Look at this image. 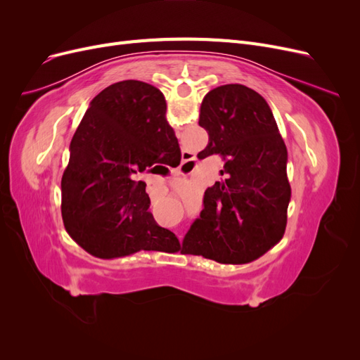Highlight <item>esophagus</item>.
<instances>
[{
	"instance_id": "34e87169",
	"label": "esophagus",
	"mask_w": 360,
	"mask_h": 360,
	"mask_svg": "<svg viewBox=\"0 0 360 360\" xmlns=\"http://www.w3.org/2000/svg\"><path fill=\"white\" fill-rule=\"evenodd\" d=\"M191 167H192V159H184L183 162H181V167H180V169L177 171V174H181V176H186V174H189L191 172ZM179 238H181V236H179Z\"/></svg>"
}]
</instances>
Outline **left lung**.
Wrapping results in <instances>:
<instances>
[{"instance_id": "obj_1", "label": "left lung", "mask_w": 360, "mask_h": 360, "mask_svg": "<svg viewBox=\"0 0 360 360\" xmlns=\"http://www.w3.org/2000/svg\"><path fill=\"white\" fill-rule=\"evenodd\" d=\"M198 123L209 134L198 158L219 155L224 169L222 180L204 192V209L183 249L224 264L249 263L285 233L291 198L285 143L264 97L242 84L207 93Z\"/></svg>"}]
</instances>
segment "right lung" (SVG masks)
I'll return each instance as SVG.
<instances>
[{
    "instance_id": "1",
    "label": "right lung",
    "mask_w": 360,
    "mask_h": 360,
    "mask_svg": "<svg viewBox=\"0 0 360 360\" xmlns=\"http://www.w3.org/2000/svg\"><path fill=\"white\" fill-rule=\"evenodd\" d=\"M165 114V97L156 86L129 79L106 86L81 120L61 179V216L69 236L89 254L111 259L180 249L179 238L148 212L146 183L135 180L155 163H180Z\"/></svg>"
}]
</instances>
